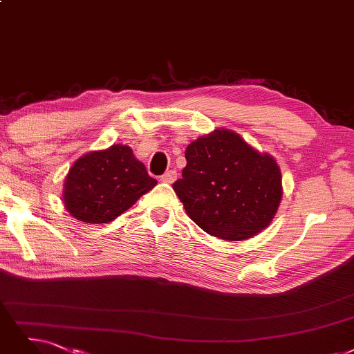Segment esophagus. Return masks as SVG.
Listing matches in <instances>:
<instances>
[{
  "label": "esophagus",
  "instance_id": "esophagus-1",
  "mask_svg": "<svg viewBox=\"0 0 354 354\" xmlns=\"http://www.w3.org/2000/svg\"><path fill=\"white\" fill-rule=\"evenodd\" d=\"M176 178H177V171H176V169H169V171H167V173H164L161 176V181L162 183H168V185H171V183H174Z\"/></svg>",
  "mask_w": 354,
  "mask_h": 354
}]
</instances>
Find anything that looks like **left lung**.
<instances>
[{
	"label": "left lung",
	"instance_id": "1",
	"mask_svg": "<svg viewBox=\"0 0 354 354\" xmlns=\"http://www.w3.org/2000/svg\"><path fill=\"white\" fill-rule=\"evenodd\" d=\"M185 155L187 164L173 189L199 228L226 241H244L272 222L283 194L272 155L228 129L193 140Z\"/></svg>",
	"mask_w": 354,
	"mask_h": 354
}]
</instances>
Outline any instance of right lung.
Wrapping results in <instances>:
<instances>
[{
  "label": "right lung",
  "instance_id": "right-lung-1",
  "mask_svg": "<svg viewBox=\"0 0 354 354\" xmlns=\"http://www.w3.org/2000/svg\"><path fill=\"white\" fill-rule=\"evenodd\" d=\"M157 180L148 176L128 145H111L78 158L64 183V205L71 216L107 223L136 203Z\"/></svg>",
  "mask_w": 354,
  "mask_h": 354
}]
</instances>
